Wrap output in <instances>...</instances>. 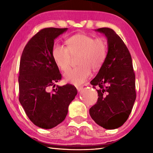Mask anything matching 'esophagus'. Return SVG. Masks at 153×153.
Wrapping results in <instances>:
<instances>
[{
  "mask_svg": "<svg viewBox=\"0 0 153 153\" xmlns=\"http://www.w3.org/2000/svg\"><path fill=\"white\" fill-rule=\"evenodd\" d=\"M76 88L77 90V91L80 92L83 89V86H76Z\"/></svg>",
  "mask_w": 153,
  "mask_h": 153,
  "instance_id": "obj_1",
  "label": "esophagus"
}]
</instances>
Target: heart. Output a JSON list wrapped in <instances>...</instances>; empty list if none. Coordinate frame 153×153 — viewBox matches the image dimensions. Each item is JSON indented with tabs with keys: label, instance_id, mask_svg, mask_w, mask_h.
<instances>
[{
	"label": "heart",
	"instance_id": "heart-1",
	"mask_svg": "<svg viewBox=\"0 0 153 153\" xmlns=\"http://www.w3.org/2000/svg\"><path fill=\"white\" fill-rule=\"evenodd\" d=\"M67 47L56 44L52 48V55L62 71L68 70L71 56L79 55V65L65 74L67 82L81 84L91 76L92 70H98L102 66L107 55V44L103 38H94L85 33H77L66 41Z\"/></svg>",
	"mask_w": 153,
	"mask_h": 153
}]
</instances>
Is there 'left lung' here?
<instances>
[{
    "label": "left lung",
    "instance_id": "1",
    "mask_svg": "<svg viewBox=\"0 0 153 153\" xmlns=\"http://www.w3.org/2000/svg\"><path fill=\"white\" fill-rule=\"evenodd\" d=\"M107 39L105 63L90 84L98 86L97 104L90 115L98 126L107 129L121 127L129 117L135 102L136 84L132 60L123 41L111 28L96 30Z\"/></svg>",
    "mask_w": 153,
    "mask_h": 153
}]
</instances>
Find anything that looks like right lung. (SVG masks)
Masks as SVG:
<instances>
[{"label": "right lung", "instance_id": "1", "mask_svg": "<svg viewBox=\"0 0 153 153\" xmlns=\"http://www.w3.org/2000/svg\"><path fill=\"white\" fill-rule=\"evenodd\" d=\"M67 30H41L28 41L21 56L19 100L30 121L41 128L51 129L61 123L77 93L76 88L68 84L50 91L61 79L52 55L54 40Z\"/></svg>", "mask_w": 153, "mask_h": 153}]
</instances>
